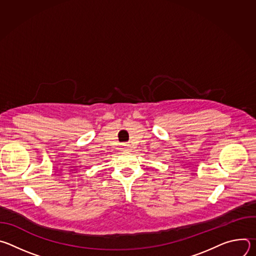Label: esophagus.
I'll return each instance as SVG.
<instances>
[{
    "mask_svg": "<svg viewBox=\"0 0 256 256\" xmlns=\"http://www.w3.org/2000/svg\"><path fill=\"white\" fill-rule=\"evenodd\" d=\"M128 148V146H126V144H124V150H126Z\"/></svg>",
    "mask_w": 256,
    "mask_h": 256,
    "instance_id": "1",
    "label": "esophagus"
}]
</instances>
